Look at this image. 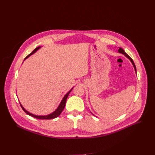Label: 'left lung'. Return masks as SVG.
<instances>
[{
	"instance_id": "obj_1",
	"label": "left lung",
	"mask_w": 155,
	"mask_h": 155,
	"mask_svg": "<svg viewBox=\"0 0 155 155\" xmlns=\"http://www.w3.org/2000/svg\"><path fill=\"white\" fill-rule=\"evenodd\" d=\"M118 52H119V53H120V54H124L125 56H126L127 58H128V59H129L130 60V61L131 62V63L132 64V65H133V66H134V70H135V72H136V73L137 72V71H136V65H135V64H134V61H132V58L126 53V52H125V51L122 48H120L119 47V50H118ZM92 114V113H91Z\"/></svg>"
}]
</instances>
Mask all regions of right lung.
I'll return each mask as SVG.
<instances>
[{
	"label": "right lung",
	"mask_w": 155,
	"mask_h": 155,
	"mask_svg": "<svg viewBox=\"0 0 155 155\" xmlns=\"http://www.w3.org/2000/svg\"><path fill=\"white\" fill-rule=\"evenodd\" d=\"M40 48H41V47H36V48L32 51V52H31V54H29L25 58V60H26V58H28L29 56H31V55H33V54H35V53L36 52V51H38ZM72 89H73V87H72V89H71L69 92H68L67 93L65 94V95L64 96V98H62L61 102L60 103L59 105H58V107H57V108L55 110V111L53 112L52 113H51V114H48V115H37L33 114H31V113H30V112H29L28 111H27V110L23 107V105H22L21 104V103H20V105H21V107H22V108H23V110H24V112H25L26 114H27L28 115H30V116H31V117H34V118H36V119H55V118H56V117L59 116L60 114L62 113V110H64V107H65V106L66 100H67V98H68V96H69V93H71V91H72Z\"/></svg>",
	"instance_id": "obj_1"
}]
</instances>
